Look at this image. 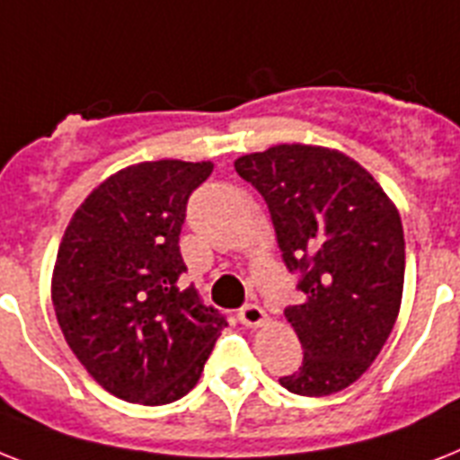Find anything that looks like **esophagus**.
Here are the masks:
<instances>
[{
	"label": "esophagus",
	"mask_w": 460,
	"mask_h": 460,
	"mask_svg": "<svg viewBox=\"0 0 460 460\" xmlns=\"http://www.w3.org/2000/svg\"><path fill=\"white\" fill-rule=\"evenodd\" d=\"M238 319H241L243 326L257 328L267 321V312H264L260 305H245V307H241V312H238Z\"/></svg>",
	"instance_id": "1"
}]
</instances>
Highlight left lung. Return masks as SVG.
<instances>
[{
    "label": "left lung",
    "instance_id": "obj_1",
    "mask_svg": "<svg viewBox=\"0 0 460 460\" xmlns=\"http://www.w3.org/2000/svg\"><path fill=\"white\" fill-rule=\"evenodd\" d=\"M269 208L283 262L300 276L286 319L305 359L279 378L302 397L359 380L397 321L404 290V229L387 193L345 153L281 144L234 163Z\"/></svg>",
    "mask_w": 460,
    "mask_h": 460
}]
</instances>
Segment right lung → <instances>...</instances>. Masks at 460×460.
Returning a JSON list of instances; mask_svg holds the SVG:
<instances>
[{"instance_id": "add662e5", "label": "right lung", "mask_w": 460, "mask_h": 460, "mask_svg": "<svg viewBox=\"0 0 460 460\" xmlns=\"http://www.w3.org/2000/svg\"><path fill=\"white\" fill-rule=\"evenodd\" d=\"M212 163L155 160L108 177L70 219L51 300L87 373L132 404L177 402L200 378L226 316L184 286L179 234Z\"/></svg>"}]
</instances>
